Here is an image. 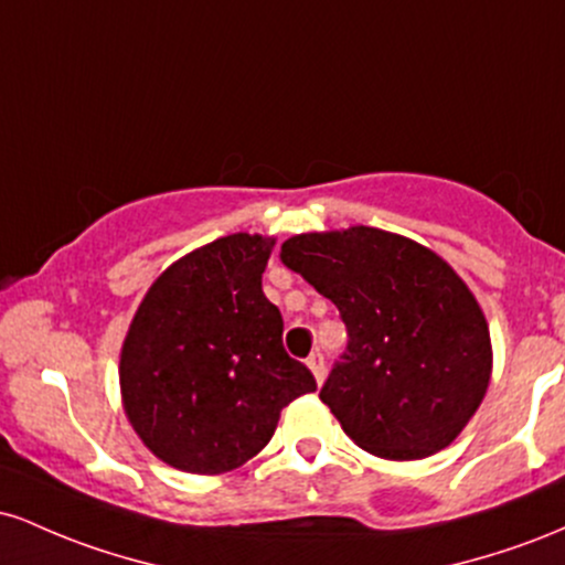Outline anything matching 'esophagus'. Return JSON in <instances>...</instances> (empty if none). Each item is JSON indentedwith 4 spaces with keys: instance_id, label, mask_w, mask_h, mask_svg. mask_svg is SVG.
<instances>
[{
    "instance_id": "esophagus-1",
    "label": "esophagus",
    "mask_w": 565,
    "mask_h": 565,
    "mask_svg": "<svg viewBox=\"0 0 565 565\" xmlns=\"http://www.w3.org/2000/svg\"><path fill=\"white\" fill-rule=\"evenodd\" d=\"M308 369L310 372H313V377H316V382H323V374H327V364H323V353L321 350H313V353L308 355Z\"/></svg>"
}]
</instances>
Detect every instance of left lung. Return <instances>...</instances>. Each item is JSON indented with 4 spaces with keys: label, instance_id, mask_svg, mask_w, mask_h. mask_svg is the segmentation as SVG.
Here are the masks:
<instances>
[{
    "label": "left lung",
    "instance_id": "obj_1",
    "mask_svg": "<svg viewBox=\"0 0 565 565\" xmlns=\"http://www.w3.org/2000/svg\"><path fill=\"white\" fill-rule=\"evenodd\" d=\"M281 263L329 297L348 348L321 387L361 449L406 462L451 444L491 380L489 323L433 249L366 225L300 233Z\"/></svg>",
    "mask_w": 565,
    "mask_h": 565
}]
</instances>
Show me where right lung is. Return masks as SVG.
<instances>
[{
	"instance_id": "add662e5",
	"label": "right lung",
	"mask_w": 565,
	"mask_h": 565,
	"mask_svg": "<svg viewBox=\"0 0 565 565\" xmlns=\"http://www.w3.org/2000/svg\"><path fill=\"white\" fill-rule=\"evenodd\" d=\"M276 238L231 233L199 246L142 297L121 345L129 425L161 462L196 476L242 468L281 408L316 391L284 350V319L263 295Z\"/></svg>"
}]
</instances>
